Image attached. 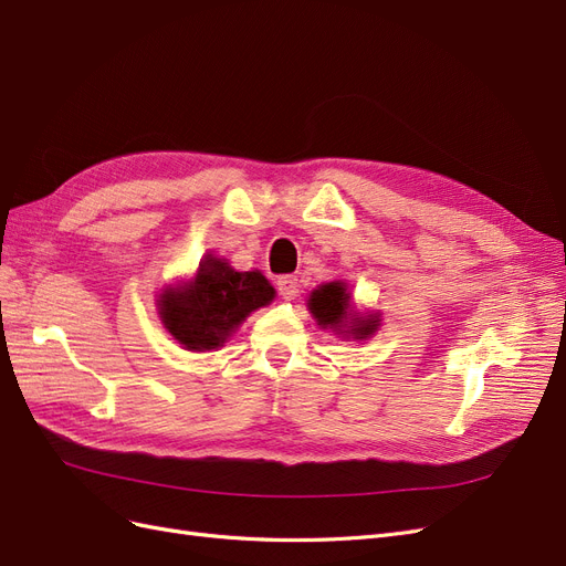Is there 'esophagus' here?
Returning <instances> with one entry per match:
<instances>
[{
	"mask_svg": "<svg viewBox=\"0 0 566 566\" xmlns=\"http://www.w3.org/2000/svg\"><path fill=\"white\" fill-rule=\"evenodd\" d=\"M276 287H279V295L283 297V300H295V295H297V279L295 276H281L279 281H276Z\"/></svg>",
	"mask_w": 566,
	"mask_h": 566,
	"instance_id": "esophagus-1",
	"label": "esophagus"
}]
</instances>
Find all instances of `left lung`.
Wrapping results in <instances>:
<instances>
[{
	"mask_svg": "<svg viewBox=\"0 0 566 566\" xmlns=\"http://www.w3.org/2000/svg\"><path fill=\"white\" fill-rule=\"evenodd\" d=\"M310 310L323 328L339 331L342 325H347L349 293L345 283H325L318 290H314L310 297ZM375 328H378V318H352V325H349V331L356 339L373 335Z\"/></svg>",
	"mask_w": 566,
	"mask_h": 566,
	"instance_id": "obj_1",
	"label": "left lung"
}]
</instances>
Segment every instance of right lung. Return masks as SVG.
I'll return each instance as SVG.
<instances>
[{
    "mask_svg": "<svg viewBox=\"0 0 566 566\" xmlns=\"http://www.w3.org/2000/svg\"><path fill=\"white\" fill-rule=\"evenodd\" d=\"M273 295L260 271H235L227 262L205 260L191 285L163 295L160 316L179 345L205 352L221 347L245 316L266 306Z\"/></svg>",
    "mask_w": 566,
    "mask_h": 566,
    "instance_id": "obj_1",
    "label": "right lung"
}]
</instances>
